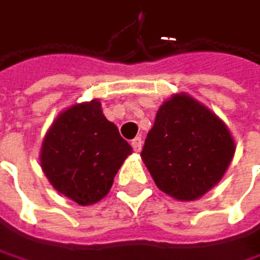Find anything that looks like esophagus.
<instances>
[{"label":"esophagus","instance_id":"1","mask_svg":"<svg viewBox=\"0 0 260 260\" xmlns=\"http://www.w3.org/2000/svg\"><path fill=\"white\" fill-rule=\"evenodd\" d=\"M131 145H133V148H134V151H136V153H140L142 145H143V142H142V137H136V139L131 142Z\"/></svg>","mask_w":260,"mask_h":260}]
</instances>
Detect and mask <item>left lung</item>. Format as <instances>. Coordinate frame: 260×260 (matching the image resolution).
<instances>
[{
    "label": "left lung",
    "mask_w": 260,
    "mask_h": 260,
    "mask_svg": "<svg viewBox=\"0 0 260 260\" xmlns=\"http://www.w3.org/2000/svg\"><path fill=\"white\" fill-rule=\"evenodd\" d=\"M234 151L228 126L195 98L178 93L159 107L140 156L164 193L193 201L223 178Z\"/></svg>",
    "instance_id": "1"
}]
</instances>
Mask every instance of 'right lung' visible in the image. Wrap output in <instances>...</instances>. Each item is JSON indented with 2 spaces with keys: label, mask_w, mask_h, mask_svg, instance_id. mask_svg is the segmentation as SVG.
Segmentation results:
<instances>
[{
  "label": "right lung",
  "mask_w": 260,
  "mask_h": 260,
  "mask_svg": "<svg viewBox=\"0 0 260 260\" xmlns=\"http://www.w3.org/2000/svg\"><path fill=\"white\" fill-rule=\"evenodd\" d=\"M133 148L92 100L59 114L42 143L40 165L59 193L81 206L103 200Z\"/></svg>",
  "instance_id": "add662e5"
}]
</instances>
